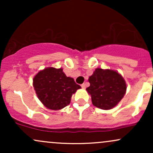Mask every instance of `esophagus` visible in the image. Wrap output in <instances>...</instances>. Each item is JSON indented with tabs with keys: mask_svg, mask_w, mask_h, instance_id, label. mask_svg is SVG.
Returning a JSON list of instances; mask_svg holds the SVG:
<instances>
[{
	"mask_svg": "<svg viewBox=\"0 0 153 153\" xmlns=\"http://www.w3.org/2000/svg\"><path fill=\"white\" fill-rule=\"evenodd\" d=\"M81 87L82 88H85V83H82L81 85Z\"/></svg>",
	"mask_w": 153,
	"mask_h": 153,
	"instance_id": "34e87169",
	"label": "esophagus"
}]
</instances>
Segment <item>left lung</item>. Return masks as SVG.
Wrapping results in <instances>:
<instances>
[{
  "instance_id": "obj_1",
  "label": "left lung",
  "mask_w": 153,
  "mask_h": 153,
  "mask_svg": "<svg viewBox=\"0 0 153 153\" xmlns=\"http://www.w3.org/2000/svg\"><path fill=\"white\" fill-rule=\"evenodd\" d=\"M86 88L94 106L103 110L115 107L124 97L127 84L122 75L114 70L96 68L88 78Z\"/></svg>"
}]
</instances>
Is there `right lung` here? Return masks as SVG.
<instances>
[{
    "label": "right lung",
    "mask_w": 153,
    "mask_h": 153,
    "mask_svg": "<svg viewBox=\"0 0 153 153\" xmlns=\"http://www.w3.org/2000/svg\"><path fill=\"white\" fill-rule=\"evenodd\" d=\"M33 86L39 101L51 110L62 109L70 104L73 94L81 88L74 79L67 77L62 68L42 70L33 78Z\"/></svg>",
    "instance_id": "1"
}]
</instances>
